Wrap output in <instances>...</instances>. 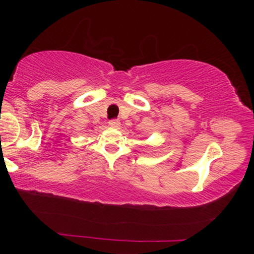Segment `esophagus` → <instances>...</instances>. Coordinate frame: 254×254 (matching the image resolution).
Masks as SVG:
<instances>
[{
  "mask_svg": "<svg viewBox=\"0 0 254 254\" xmlns=\"http://www.w3.org/2000/svg\"><path fill=\"white\" fill-rule=\"evenodd\" d=\"M109 124H110V127H121V122H119L118 119H112V121L109 122Z\"/></svg>",
  "mask_w": 254,
  "mask_h": 254,
  "instance_id": "obj_1",
  "label": "esophagus"
}]
</instances>
